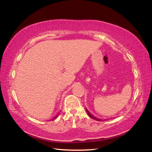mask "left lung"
I'll return each mask as SVG.
<instances>
[{"label":"left lung","instance_id":"1","mask_svg":"<svg viewBox=\"0 0 152 152\" xmlns=\"http://www.w3.org/2000/svg\"><path fill=\"white\" fill-rule=\"evenodd\" d=\"M86 112H87V114H88V115L90 117H91L92 118H93V119H94V120H96V121H102L100 120V119H98V118H97L96 117H95L94 116H93V115H91V113H90V112L88 111V110H87L86 108Z\"/></svg>","mask_w":152,"mask_h":152}]
</instances>
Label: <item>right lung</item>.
<instances>
[{
  "instance_id": "obj_1",
  "label": "right lung",
  "mask_w": 152,
  "mask_h": 152,
  "mask_svg": "<svg viewBox=\"0 0 152 152\" xmlns=\"http://www.w3.org/2000/svg\"><path fill=\"white\" fill-rule=\"evenodd\" d=\"M59 113H58V114H57V115H56V117H54V118H56V117H57V116H58V115H59Z\"/></svg>"
}]
</instances>
